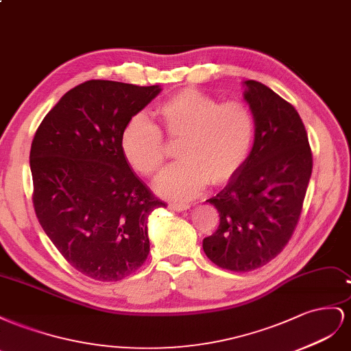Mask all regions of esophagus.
<instances>
[{"mask_svg":"<svg viewBox=\"0 0 351 351\" xmlns=\"http://www.w3.org/2000/svg\"><path fill=\"white\" fill-rule=\"evenodd\" d=\"M189 207V204H182V203H179V204H169V208L170 210H175V212H185V210H188Z\"/></svg>","mask_w":351,"mask_h":351,"instance_id":"34e87169","label":"esophagus"}]
</instances>
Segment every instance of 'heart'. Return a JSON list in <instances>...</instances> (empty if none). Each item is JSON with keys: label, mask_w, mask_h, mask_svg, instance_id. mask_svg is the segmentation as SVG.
<instances>
[{"label": "heart", "mask_w": 351, "mask_h": 351, "mask_svg": "<svg viewBox=\"0 0 351 351\" xmlns=\"http://www.w3.org/2000/svg\"><path fill=\"white\" fill-rule=\"evenodd\" d=\"M158 129L136 116L122 134V152L128 163L144 176L156 175L166 160L163 135L179 143L178 158L156 181V191L175 202L202 194L210 182L228 184L241 170L254 139V116L244 103L220 104L193 88L169 97L157 108Z\"/></svg>", "instance_id": "heart-1"}]
</instances>
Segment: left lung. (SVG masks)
<instances>
[{"mask_svg":"<svg viewBox=\"0 0 351 351\" xmlns=\"http://www.w3.org/2000/svg\"><path fill=\"white\" fill-rule=\"evenodd\" d=\"M254 144L241 170L216 197L220 222L203 239L206 256L232 272L265 266L291 239L303 210L313 158L303 120L272 89L245 81Z\"/></svg>","mask_w":351,"mask_h":351,"instance_id":"left-lung-1","label":"left lung"}]
</instances>
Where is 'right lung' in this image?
<instances>
[{
  "label": "right lung",
  "mask_w": 351,
  "mask_h": 351,
  "mask_svg": "<svg viewBox=\"0 0 351 351\" xmlns=\"http://www.w3.org/2000/svg\"><path fill=\"white\" fill-rule=\"evenodd\" d=\"M162 88L86 81L38 126L31 163L36 217L56 248L95 281H120L149 253L154 197L123 156L122 134Z\"/></svg>",
  "instance_id": "obj_1"
}]
</instances>
